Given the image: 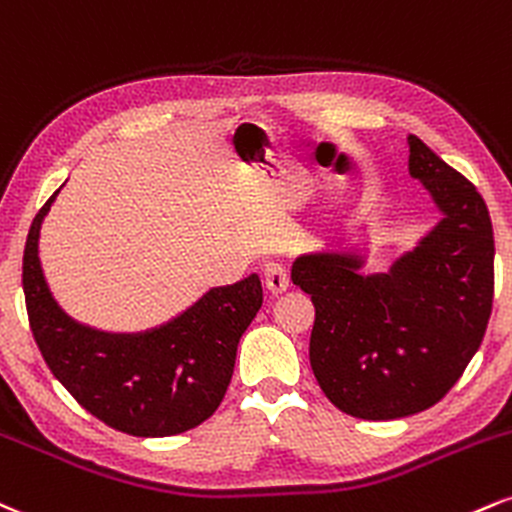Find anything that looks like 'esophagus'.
Wrapping results in <instances>:
<instances>
[{"mask_svg": "<svg viewBox=\"0 0 512 512\" xmlns=\"http://www.w3.org/2000/svg\"><path fill=\"white\" fill-rule=\"evenodd\" d=\"M263 280H266L268 292L275 294V297L290 287V273H287L282 263H268L266 270H263Z\"/></svg>", "mask_w": 512, "mask_h": 512, "instance_id": "obj_1", "label": "esophagus"}]
</instances>
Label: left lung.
I'll list each match as a JSON object with an SVG mask.
<instances>
[{"label":"left lung","mask_w":512,"mask_h":512,"mask_svg":"<svg viewBox=\"0 0 512 512\" xmlns=\"http://www.w3.org/2000/svg\"><path fill=\"white\" fill-rule=\"evenodd\" d=\"M410 174L441 225L390 273L359 275L347 251L302 256L292 282L314 302L309 359L326 398L359 419L429 410L482 345L494 306V227L470 179L410 136Z\"/></svg>","instance_id":"1"}]
</instances>
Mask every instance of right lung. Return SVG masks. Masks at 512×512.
<instances>
[{
    "instance_id": "1",
    "label": "right lung",
    "mask_w": 512,
    "mask_h": 512,
    "mask_svg": "<svg viewBox=\"0 0 512 512\" xmlns=\"http://www.w3.org/2000/svg\"><path fill=\"white\" fill-rule=\"evenodd\" d=\"M23 249V294L38 350L83 410L129 436L160 438L194 429L218 410L230 386L239 338L263 304L258 275L210 290L167 326L107 335L78 326L52 302L38 261L40 222Z\"/></svg>"
}]
</instances>
